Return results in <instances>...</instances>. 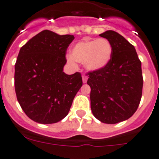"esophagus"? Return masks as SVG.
<instances>
[{"mask_svg":"<svg viewBox=\"0 0 159 159\" xmlns=\"http://www.w3.org/2000/svg\"><path fill=\"white\" fill-rule=\"evenodd\" d=\"M82 80H83V83H86V82H87L88 78H87V76H82Z\"/></svg>","mask_w":159,"mask_h":159,"instance_id":"1","label":"esophagus"}]
</instances>
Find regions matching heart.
Returning a JSON list of instances; mask_svg holds the SVG:
<instances>
[{"label": "heart", "mask_w": 159, "mask_h": 159, "mask_svg": "<svg viewBox=\"0 0 159 159\" xmlns=\"http://www.w3.org/2000/svg\"><path fill=\"white\" fill-rule=\"evenodd\" d=\"M113 46L106 39L84 40L75 44L71 50V57L67 58L70 64L74 61L84 65L89 72L103 70L111 61Z\"/></svg>", "instance_id": "obj_1"}]
</instances>
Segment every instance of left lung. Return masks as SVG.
Masks as SVG:
<instances>
[{
    "mask_svg": "<svg viewBox=\"0 0 159 159\" xmlns=\"http://www.w3.org/2000/svg\"><path fill=\"white\" fill-rule=\"evenodd\" d=\"M113 46V56L103 70L88 73L90 107L105 124L128 120L139 106L142 95L141 62L134 47L122 35L109 30L100 34Z\"/></svg>",
    "mask_w": 159,
    "mask_h": 159,
    "instance_id": "obj_1",
    "label": "left lung"
}]
</instances>
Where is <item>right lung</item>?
Returning <instances> with one entry per match:
<instances>
[{
    "label": "right lung",
    "instance_id": "obj_1",
    "mask_svg": "<svg viewBox=\"0 0 159 159\" xmlns=\"http://www.w3.org/2000/svg\"><path fill=\"white\" fill-rule=\"evenodd\" d=\"M73 39L71 34L43 30L20 49L15 66V93L26 115L37 123L62 120L83 85L80 73L63 72L67 48Z\"/></svg>",
    "mask_w": 159,
    "mask_h": 159
}]
</instances>
